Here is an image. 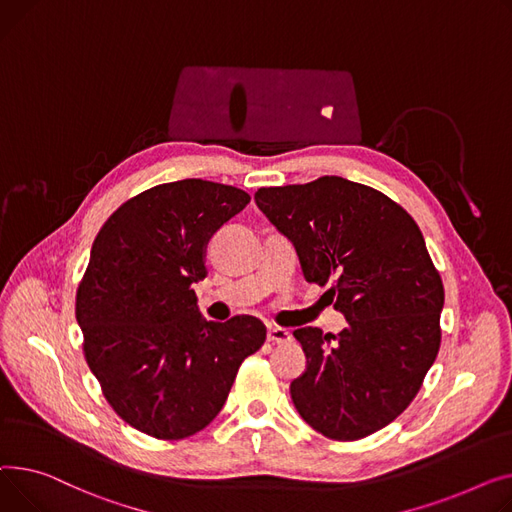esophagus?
I'll list each match as a JSON object with an SVG mask.
<instances>
[{"mask_svg":"<svg viewBox=\"0 0 512 512\" xmlns=\"http://www.w3.org/2000/svg\"><path fill=\"white\" fill-rule=\"evenodd\" d=\"M266 339H268V343H273V345H285V343L291 341V333L285 328L270 326L268 333H266Z\"/></svg>","mask_w":512,"mask_h":512,"instance_id":"34e87169","label":"esophagus"}]
</instances>
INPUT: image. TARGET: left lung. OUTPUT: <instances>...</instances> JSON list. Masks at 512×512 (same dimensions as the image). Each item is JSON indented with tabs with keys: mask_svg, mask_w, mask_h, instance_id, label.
<instances>
[{
	"mask_svg": "<svg viewBox=\"0 0 512 512\" xmlns=\"http://www.w3.org/2000/svg\"><path fill=\"white\" fill-rule=\"evenodd\" d=\"M258 208L299 256L308 283L345 314L339 335L293 330L306 372L289 386L295 409L330 440L366 438L419 393L440 349L444 287L424 235L382 192L324 175L260 188Z\"/></svg>",
	"mask_w": 512,
	"mask_h": 512,
	"instance_id": "1",
	"label": "left lung"
}]
</instances>
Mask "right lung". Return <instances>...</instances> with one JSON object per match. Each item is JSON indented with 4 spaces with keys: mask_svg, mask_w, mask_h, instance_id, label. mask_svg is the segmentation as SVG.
I'll use <instances>...</instances> for the list:
<instances>
[{
    "mask_svg": "<svg viewBox=\"0 0 512 512\" xmlns=\"http://www.w3.org/2000/svg\"><path fill=\"white\" fill-rule=\"evenodd\" d=\"M248 202L239 188L182 179L126 200L95 237L76 291L84 357L113 411L148 436L204 430L266 339L254 316L208 322L192 289L210 235Z\"/></svg>",
    "mask_w": 512,
    "mask_h": 512,
    "instance_id": "obj_1",
    "label": "right lung"
}]
</instances>
